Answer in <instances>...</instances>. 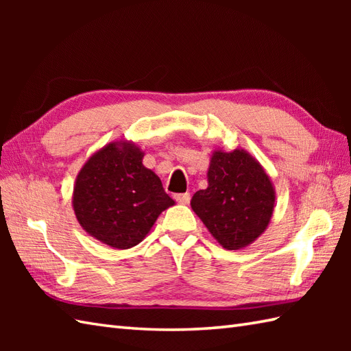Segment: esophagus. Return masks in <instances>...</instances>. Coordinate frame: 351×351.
<instances>
[{
  "instance_id": "1",
  "label": "esophagus",
  "mask_w": 351,
  "mask_h": 351,
  "mask_svg": "<svg viewBox=\"0 0 351 351\" xmlns=\"http://www.w3.org/2000/svg\"><path fill=\"white\" fill-rule=\"evenodd\" d=\"M190 193H181V195H175V200L181 205H189L190 204Z\"/></svg>"
}]
</instances>
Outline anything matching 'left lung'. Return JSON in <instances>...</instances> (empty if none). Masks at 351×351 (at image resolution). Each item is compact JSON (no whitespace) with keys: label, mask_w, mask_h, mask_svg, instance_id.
Returning a JSON list of instances; mask_svg holds the SVG:
<instances>
[{"label":"left lung","mask_w":351,"mask_h":351,"mask_svg":"<svg viewBox=\"0 0 351 351\" xmlns=\"http://www.w3.org/2000/svg\"><path fill=\"white\" fill-rule=\"evenodd\" d=\"M208 187L191 197V210L228 250L252 244L264 234L274 211L276 191L261 162L244 149H214Z\"/></svg>","instance_id":"obj_1"}]
</instances>
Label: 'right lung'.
I'll return each instance as SVG.
<instances>
[{
  "instance_id": "obj_1",
  "label": "right lung",
  "mask_w": 351,
  "mask_h": 351,
  "mask_svg": "<svg viewBox=\"0 0 351 351\" xmlns=\"http://www.w3.org/2000/svg\"><path fill=\"white\" fill-rule=\"evenodd\" d=\"M145 152L130 140L101 147L78 171L72 206L86 232L113 249L145 240L158 215L175 205L161 180L143 166Z\"/></svg>"
}]
</instances>
